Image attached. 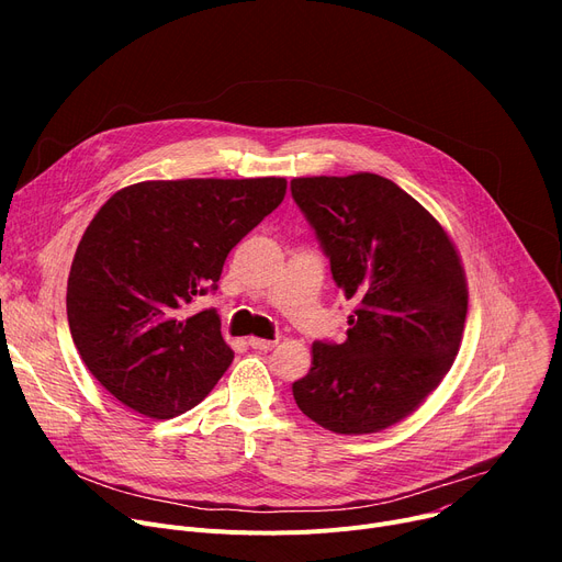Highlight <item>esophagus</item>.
Here are the masks:
<instances>
[{"mask_svg":"<svg viewBox=\"0 0 562 562\" xmlns=\"http://www.w3.org/2000/svg\"><path fill=\"white\" fill-rule=\"evenodd\" d=\"M276 344H278L276 339H259V337L248 339V346L255 350H271V348H276Z\"/></svg>","mask_w":562,"mask_h":562,"instance_id":"34e87169","label":"esophagus"}]
</instances>
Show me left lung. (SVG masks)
Returning <instances> with one entry per match:
<instances>
[{"label": "left lung", "mask_w": 562, "mask_h": 562, "mask_svg": "<svg viewBox=\"0 0 562 562\" xmlns=\"http://www.w3.org/2000/svg\"><path fill=\"white\" fill-rule=\"evenodd\" d=\"M291 195L335 284L356 303L344 344L314 341L293 398L333 432H378L419 407L458 356L467 316L460 257L441 225L387 177H296Z\"/></svg>", "instance_id": "8db88e82"}]
</instances>
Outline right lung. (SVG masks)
I'll return each mask as SVG.
<instances>
[{"mask_svg": "<svg viewBox=\"0 0 562 562\" xmlns=\"http://www.w3.org/2000/svg\"><path fill=\"white\" fill-rule=\"evenodd\" d=\"M284 177L140 182L86 227L68 278L70 335L100 385L153 419L195 407L234 352L214 307L227 252L284 200Z\"/></svg>", "mask_w": 562, "mask_h": 562, "instance_id": "1", "label": "right lung"}]
</instances>
